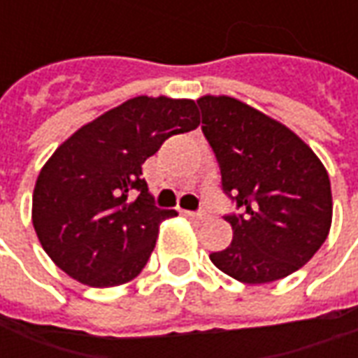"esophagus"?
I'll use <instances>...</instances> for the list:
<instances>
[{
    "instance_id": "34e87169",
    "label": "esophagus",
    "mask_w": 358,
    "mask_h": 358,
    "mask_svg": "<svg viewBox=\"0 0 358 358\" xmlns=\"http://www.w3.org/2000/svg\"><path fill=\"white\" fill-rule=\"evenodd\" d=\"M186 217H189L192 220H197V222H205V220H209V215H207V213H189V210H187Z\"/></svg>"
}]
</instances>
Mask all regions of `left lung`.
Segmentation results:
<instances>
[{
	"label": "left lung",
	"instance_id": "obj_1",
	"mask_svg": "<svg viewBox=\"0 0 358 358\" xmlns=\"http://www.w3.org/2000/svg\"><path fill=\"white\" fill-rule=\"evenodd\" d=\"M197 105L222 187L241 209L226 217L232 243L210 261L243 284L289 276L330 234L334 203L322 161L287 126L236 97L203 95Z\"/></svg>",
	"mask_w": 358,
	"mask_h": 358
}]
</instances>
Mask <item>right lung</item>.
Listing matches in <instances>:
<instances>
[{
  "label": "right lung",
  "instance_id": "obj_1",
  "mask_svg": "<svg viewBox=\"0 0 358 358\" xmlns=\"http://www.w3.org/2000/svg\"><path fill=\"white\" fill-rule=\"evenodd\" d=\"M199 122L194 99L138 95L66 138L42 166L32 194V224L51 261L92 287L138 276L159 224L176 217L153 205L141 164L166 138Z\"/></svg>",
  "mask_w": 358,
  "mask_h": 358
}]
</instances>
